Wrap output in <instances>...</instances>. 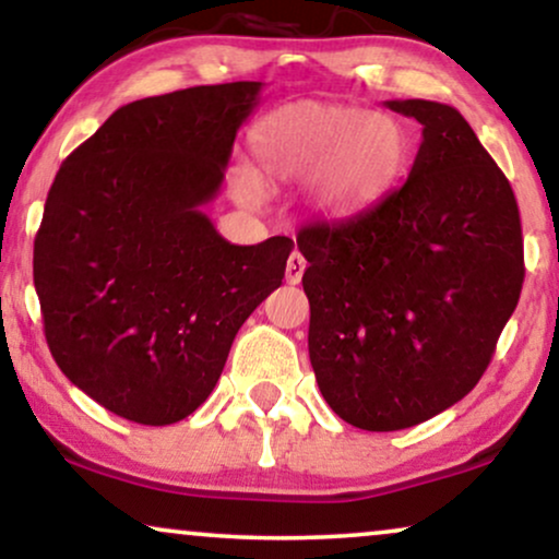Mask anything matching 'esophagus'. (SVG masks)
I'll use <instances>...</instances> for the list:
<instances>
[{"mask_svg": "<svg viewBox=\"0 0 559 559\" xmlns=\"http://www.w3.org/2000/svg\"><path fill=\"white\" fill-rule=\"evenodd\" d=\"M304 271H307V260H304L301 252H292L286 263V281L288 284H299Z\"/></svg>", "mask_w": 559, "mask_h": 559, "instance_id": "obj_1", "label": "esophagus"}]
</instances>
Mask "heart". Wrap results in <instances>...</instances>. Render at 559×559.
<instances>
[{"label":"heart","mask_w":559,"mask_h":559,"mask_svg":"<svg viewBox=\"0 0 559 559\" xmlns=\"http://www.w3.org/2000/svg\"><path fill=\"white\" fill-rule=\"evenodd\" d=\"M407 133L394 118L353 105L294 103L252 133L260 182H312L320 216L350 218L390 193L407 162ZM258 180L247 178L255 193Z\"/></svg>","instance_id":"heart-1"}]
</instances>
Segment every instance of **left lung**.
I'll use <instances>...</instances> for the list:
<instances>
[{
	"label": "left lung",
	"instance_id": "8db88e82",
	"mask_svg": "<svg viewBox=\"0 0 559 559\" xmlns=\"http://www.w3.org/2000/svg\"><path fill=\"white\" fill-rule=\"evenodd\" d=\"M386 108L423 126L407 180L364 214L296 237L317 384L335 415L377 433L475 390L524 284L519 203L462 112Z\"/></svg>",
	"mask_w": 559,
	"mask_h": 559
}]
</instances>
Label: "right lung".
<instances>
[{"label": "right lung", "instance_id": "obj_1", "mask_svg": "<svg viewBox=\"0 0 559 559\" xmlns=\"http://www.w3.org/2000/svg\"><path fill=\"white\" fill-rule=\"evenodd\" d=\"M260 82L203 84L118 108L63 159L33 247L53 361L141 426L214 392L237 330L284 281L294 242L231 245L214 201Z\"/></svg>", "mask_w": 559, "mask_h": 559}]
</instances>
